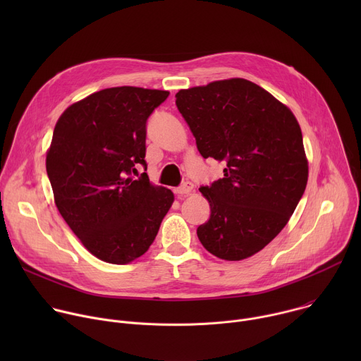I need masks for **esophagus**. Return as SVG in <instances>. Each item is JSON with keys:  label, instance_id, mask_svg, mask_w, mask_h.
<instances>
[{"label": "esophagus", "instance_id": "esophagus-1", "mask_svg": "<svg viewBox=\"0 0 361 361\" xmlns=\"http://www.w3.org/2000/svg\"><path fill=\"white\" fill-rule=\"evenodd\" d=\"M192 190H194V184H192L191 181H185V183H183V184L177 188V192H178L180 195H184V194H190Z\"/></svg>", "mask_w": 361, "mask_h": 361}]
</instances>
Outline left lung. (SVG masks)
Returning a JSON list of instances; mask_svg holds the SVG:
<instances>
[{"label":"left lung","instance_id":"obj_1","mask_svg":"<svg viewBox=\"0 0 361 361\" xmlns=\"http://www.w3.org/2000/svg\"><path fill=\"white\" fill-rule=\"evenodd\" d=\"M176 104L204 159L224 161V177L200 187L210 219L197 228L219 259L244 260L287 224L304 194L308 164L294 114L244 78L180 90Z\"/></svg>","mask_w":361,"mask_h":361}]
</instances>
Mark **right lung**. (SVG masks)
Masks as SVG:
<instances>
[{"mask_svg": "<svg viewBox=\"0 0 361 361\" xmlns=\"http://www.w3.org/2000/svg\"><path fill=\"white\" fill-rule=\"evenodd\" d=\"M169 91L114 87L88 95L59 118L47 152L56 205L97 259L127 264L156 238L174 201L171 190L152 185L145 134L151 113Z\"/></svg>", "mask_w": 361, "mask_h": 361, "instance_id": "obj_1", "label": "right lung"}]
</instances>
